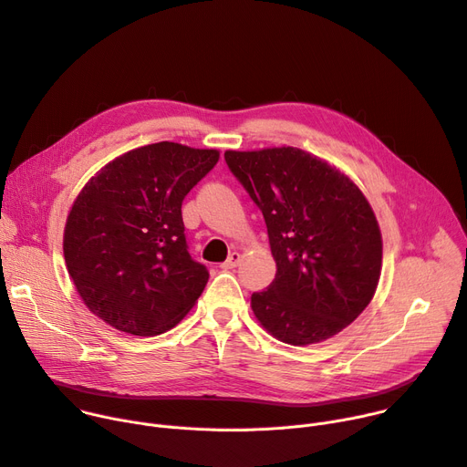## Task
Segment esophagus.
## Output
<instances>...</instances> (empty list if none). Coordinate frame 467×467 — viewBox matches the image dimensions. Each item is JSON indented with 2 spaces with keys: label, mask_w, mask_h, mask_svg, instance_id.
Returning a JSON list of instances; mask_svg holds the SVG:
<instances>
[{
  "label": "esophagus",
  "mask_w": 467,
  "mask_h": 467,
  "mask_svg": "<svg viewBox=\"0 0 467 467\" xmlns=\"http://www.w3.org/2000/svg\"><path fill=\"white\" fill-rule=\"evenodd\" d=\"M241 264V253H232L230 256H228V260L221 265L223 269H234V267H237Z\"/></svg>",
  "instance_id": "esophagus-1"
}]
</instances>
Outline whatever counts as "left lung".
<instances>
[{
    "label": "left lung",
    "mask_w": 467,
    "mask_h": 467,
    "mask_svg": "<svg viewBox=\"0 0 467 467\" xmlns=\"http://www.w3.org/2000/svg\"><path fill=\"white\" fill-rule=\"evenodd\" d=\"M226 164L262 209L275 280L250 297L280 342H324L372 301L381 275V232L351 179L303 150L226 151Z\"/></svg>",
    "instance_id": "8db88e82"
}]
</instances>
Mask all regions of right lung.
I'll return each mask as SVG.
<instances>
[{
  "label": "right lung",
  "mask_w": 467,
  "mask_h": 467,
  "mask_svg": "<svg viewBox=\"0 0 467 467\" xmlns=\"http://www.w3.org/2000/svg\"><path fill=\"white\" fill-rule=\"evenodd\" d=\"M219 157L150 143L100 168L77 196L63 232L65 264L84 305L109 326L155 337L202 296L209 273L187 250L182 203Z\"/></svg>",
  "instance_id": "right-lung-1"
}]
</instances>
